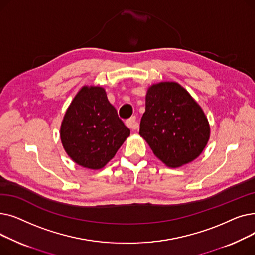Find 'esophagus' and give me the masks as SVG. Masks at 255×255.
Returning a JSON list of instances; mask_svg holds the SVG:
<instances>
[{"mask_svg": "<svg viewBox=\"0 0 255 255\" xmlns=\"http://www.w3.org/2000/svg\"><path fill=\"white\" fill-rule=\"evenodd\" d=\"M126 125L128 128H130L131 130H136L139 128V123L136 121L135 117H132L129 120L126 121Z\"/></svg>", "mask_w": 255, "mask_h": 255, "instance_id": "esophagus-1", "label": "esophagus"}]
</instances>
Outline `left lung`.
Listing matches in <instances>:
<instances>
[{
  "label": "left lung",
  "mask_w": 255,
  "mask_h": 255,
  "mask_svg": "<svg viewBox=\"0 0 255 255\" xmlns=\"http://www.w3.org/2000/svg\"><path fill=\"white\" fill-rule=\"evenodd\" d=\"M210 133L203 109L180 84L161 82L148 88L139 134L166 166L192 162L206 148Z\"/></svg>",
  "instance_id": "1"
}]
</instances>
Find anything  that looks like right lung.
<instances>
[{
  "label": "right lung",
  "instance_id": "obj_1",
  "mask_svg": "<svg viewBox=\"0 0 255 255\" xmlns=\"http://www.w3.org/2000/svg\"><path fill=\"white\" fill-rule=\"evenodd\" d=\"M129 135L104 88L98 86H84L77 92L60 128L67 155L76 164L94 170L109 163Z\"/></svg>",
  "mask_w": 255,
  "mask_h": 255
}]
</instances>
